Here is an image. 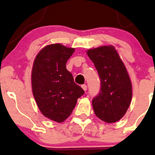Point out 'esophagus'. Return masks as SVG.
Wrapping results in <instances>:
<instances>
[{
	"mask_svg": "<svg viewBox=\"0 0 155 155\" xmlns=\"http://www.w3.org/2000/svg\"><path fill=\"white\" fill-rule=\"evenodd\" d=\"M81 87H82V89H83L84 90V91H86V90H87V86L86 84L81 85Z\"/></svg>",
	"mask_w": 155,
	"mask_h": 155,
	"instance_id": "esophagus-1",
	"label": "esophagus"
}]
</instances>
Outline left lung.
Masks as SVG:
<instances>
[{
  "instance_id": "obj_1",
  "label": "left lung",
  "mask_w": 155,
  "mask_h": 155,
  "mask_svg": "<svg viewBox=\"0 0 155 155\" xmlns=\"http://www.w3.org/2000/svg\"><path fill=\"white\" fill-rule=\"evenodd\" d=\"M101 80L98 95L92 99L95 115L113 123L127 111L132 98V85L124 63L113 47H101L87 51Z\"/></svg>"
}]
</instances>
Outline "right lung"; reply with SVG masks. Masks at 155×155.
<instances>
[{
	"instance_id": "1",
	"label": "right lung",
	"mask_w": 155,
	"mask_h": 155,
	"mask_svg": "<svg viewBox=\"0 0 155 155\" xmlns=\"http://www.w3.org/2000/svg\"><path fill=\"white\" fill-rule=\"evenodd\" d=\"M74 51L60 44H51L38 53L33 63V96L43 115L55 122L66 120L77 99L84 93L66 68L68 60Z\"/></svg>"
}]
</instances>
